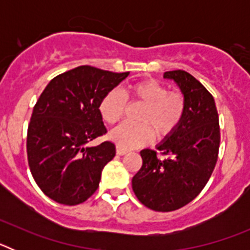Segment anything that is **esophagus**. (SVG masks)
Instances as JSON below:
<instances>
[{
	"label": "esophagus",
	"mask_w": 250,
	"mask_h": 250,
	"mask_svg": "<svg viewBox=\"0 0 250 250\" xmlns=\"http://www.w3.org/2000/svg\"><path fill=\"white\" fill-rule=\"evenodd\" d=\"M116 152H118V155H125L127 152V149H124L121 146H116Z\"/></svg>",
	"instance_id": "obj_1"
}]
</instances>
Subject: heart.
<instances>
[{"label": "heart", "mask_w": 250, "mask_h": 250, "mask_svg": "<svg viewBox=\"0 0 250 250\" xmlns=\"http://www.w3.org/2000/svg\"><path fill=\"white\" fill-rule=\"evenodd\" d=\"M126 100L144 104L138 116L141 124H123L110 132V139L124 149L141 146L152 139V130L158 138L169 135L178 127L185 114V98L182 92L167 91V87L155 80H144L129 87L111 90L100 100L99 112L109 125L119 123L125 111Z\"/></svg>", "instance_id": "heart-1"}]
</instances>
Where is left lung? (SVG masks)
I'll return each instance as SVG.
<instances>
[{
    "mask_svg": "<svg viewBox=\"0 0 250 250\" xmlns=\"http://www.w3.org/2000/svg\"><path fill=\"white\" fill-rule=\"evenodd\" d=\"M185 98V114L171 134L155 150L140 151L143 167L132 178L136 198L155 211L180 209L198 196L207 185L218 160L219 118L214 98L204 86L183 70L167 71Z\"/></svg>",
    "mask_w": 250,
    "mask_h": 250,
    "instance_id": "obj_1",
    "label": "left lung"
}]
</instances>
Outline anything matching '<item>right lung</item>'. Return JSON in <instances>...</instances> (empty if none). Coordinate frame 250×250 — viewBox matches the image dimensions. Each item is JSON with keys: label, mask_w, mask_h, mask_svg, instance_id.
I'll return each instance as SVG.
<instances>
[{"label": "right lung", "mask_w": 250, "mask_h": 250, "mask_svg": "<svg viewBox=\"0 0 250 250\" xmlns=\"http://www.w3.org/2000/svg\"><path fill=\"white\" fill-rule=\"evenodd\" d=\"M129 76L92 66H79L48 83L37 100L27 130V159L31 174L50 199L77 205L96 191L101 171L115 156V145L106 134L99 104Z\"/></svg>", "instance_id": "1"}]
</instances>
